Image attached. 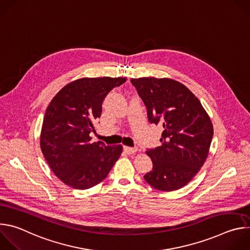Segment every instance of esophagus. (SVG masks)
<instances>
[{
    "mask_svg": "<svg viewBox=\"0 0 250 250\" xmlns=\"http://www.w3.org/2000/svg\"><path fill=\"white\" fill-rule=\"evenodd\" d=\"M124 150L127 153V154H133L137 151V148L134 147H128V146H124Z\"/></svg>",
    "mask_w": 250,
    "mask_h": 250,
    "instance_id": "1",
    "label": "esophagus"
}]
</instances>
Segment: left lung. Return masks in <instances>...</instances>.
Wrapping results in <instances>:
<instances>
[{
    "label": "left lung",
    "mask_w": 250,
    "mask_h": 250,
    "mask_svg": "<svg viewBox=\"0 0 250 250\" xmlns=\"http://www.w3.org/2000/svg\"><path fill=\"white\" fill-rule=\"evenodd\" d=\"M130 82L146 106L148 121L163 127L161 146L146 151L153 169L145 179L160 191L180 189L208 158L211 121L199 99L180 82L155 77L132 78Z\"/></svg>",
    "instance_id": "left-lung-1"
}]
</instances>
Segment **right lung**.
Instances as JSON below:
<instances>
[{
    "mask_svg": "<svg viewBox=\"0 0 250 250\" xmlns=\"http://www.w3.org/2000/svg\"><path fill=\"white\" fill-rule=\"evenodd\" d=\"M125 77L81 78L64 86L48 104L41 132L46 162L64 184L92 188L108 176L123 146L92 142L90 133L102 114V103Z\"/></svg>",
    "mask_w": 250,
    "mask_h": 250,
    "instance_id": "add662e5",
    "label": "right lung"
}]
</instances>
